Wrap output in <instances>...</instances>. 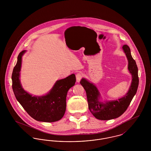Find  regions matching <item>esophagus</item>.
I'll return each instance as SVG.
<instances>
[{
  "instance_id": "34e87169",
  "label": "esophagus",
  "mask_w": 151,
  "mask_h": 151,
  "mask_svg": "<svg viewBox=\"0 0 151 151\" xmlns=\"http://www.w3.org/2000/svg\"><path fill=\"white\" fill-rule=\"evenodd\" d=\"M83 75L82 73H77V75H76V81H77L78 83L80 82V80L83 78Z\"/></svg>"
}]
</instances>
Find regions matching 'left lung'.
<instances>
[{"instance_id":"obj_1","label":"left lung","mask_w":151,"mask_h":151,"mask_svg":"<svg viewBox=\"0 0 151 151\" xmlns=\"http://www.w3.org/2000/svg\"><path fill=\"white\" fill-rule=\"evenodd\" d=\"M123 50L127 58L128 69L132 75V82L128 92L118 100L102 102L100 101V94L93 83L84 78L81 80L80 84L86 92L88 108L94 116L100 120L107 121L115 119L123 114L135 95L139 85L138 69L135 60L132 58L129 46L124 45Z\"/></svg>"}]
</instances>
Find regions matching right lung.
Returning <instances> with one entry per match:
<instances>
[{
	"mask_svg": "<svg viewBox=\"0 0 151 151\" xmlns=\"http://www.w3.org/2000/svg\"><path fill=\"white\" fill-rule=\"evenodd\" d=\"M22 51L12 74V89L14 96L22 108L31 117L40 122H53L60 120L65 115L66 96L68 91L73 86L76 77L72 74L65 79L58 80L49 93L42 96H32L24 90L20 81Z\"/></svg>",
	"mask_w": 151,
	"mask_h": 151,
	"instance_id": "obj_1",
	"label": "right lung"
}]
</instances>
